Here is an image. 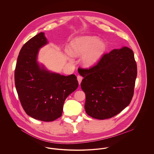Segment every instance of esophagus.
<instances>
[{
    "label": "esophagus",
    "mask_w": 154,
    "mask_h": 154,
    "mask_svg": "<svg viewBox=\"0 0 154 154\" xmlns=\"http://www.w3.org/2000/svg\"><path fill=\"white\" fill-rule=\"evenodd\" d=\"M82 77H81L80 75H78V76H77V80L79 81V85L80 84L81 82V81H82Z\"/></svg>",
    "instance_id": "esophagus-1"
}]
</instances>
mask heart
Masks as SVG:
<instances>
[{"label":"heart","instance_id":"1","mask_svg":"<svg viewBox=\"0 0 154 154\" xmlns=\"http://www.w3.org/2000/svg\"><path fill=\"white\" fill-rule=\"evenodd\" d=\"M106 50V44L97 37L86 36L74 40L69 46V51H66V54L67 58L70 60H72V56H83L82 62L84 65L92 67L102 58Z\"/></svg>","mask_w":154,"mask_h":154}]
</instances>
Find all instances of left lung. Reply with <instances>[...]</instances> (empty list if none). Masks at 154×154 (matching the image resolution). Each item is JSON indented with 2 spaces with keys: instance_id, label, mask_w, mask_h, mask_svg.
Listing matches in <instances>:
<instances>
[{
  "instance_id": "obj_1",
  "label": "left lung",
  "mask_w": 154,
  "mask_h": 154,
  "mask_svg": "<svg viewBox=\"0 0 154 154\" xmlns=\"http://www.w3.org/2000/svg\"><path fill=\"white\" fill-rule=\"evenodd\" d=\"M81 83L86 96L85 110L91 117H112L131 102L137 77V65L127 47L104 54L95 66L81 69Z\"/></svg>"
}]
</instances>
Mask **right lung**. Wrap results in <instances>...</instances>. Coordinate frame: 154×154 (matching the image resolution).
Here are the masks:
<instances>
[{
  "label": "right lung",
  "instance_id": "obj_1",
  "mask_svg": "<svg viewBox=\"0 0 154 154\" xmlns=\"http://www.w3.org/2000/svg\"><path fill=\"white\" fill-rule=\"evenodd\" d=\"M48 43L43 32L28 40L20 51L14 73L23 110L30 117L45 122L62 116L67 97L79 86L74 74L65 76L52 72L38 62L39 50Z\"/></svg>",
  "mask_w": 154,
  "mask_h": 154
}]
</instances>
